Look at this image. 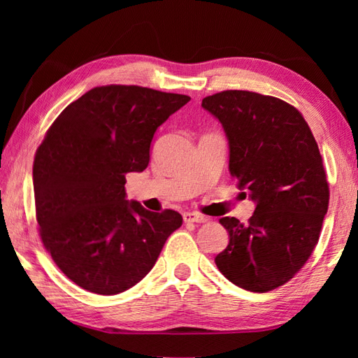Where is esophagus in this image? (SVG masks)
<instances>
[{"label": "esophagus", "instance_id": "34e87169", "mask_svg": "<svg viewBox=\"0 0 358 358\" xmlns=\"http://www.w3.org/2000/svg\"><path fill=\"white\" fill-rule=\"evenodd\" d=\"M186 223H206L208 218L201 214H195V212H186L183 215Z\"/></svg>", "mask_w": 358, "mask_h": 358}]
</instances>
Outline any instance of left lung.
I'll list each match as a JSON object with an SVG mask.
<instances>
[{
    "mask_svg": "<svg viewBox=\"0 0 358 358\" xmlns=\"http://www.w3.org/2000/svg\"><path fill=\"white\" fill-rule=\"evenodd\" d=\"M201 106L222 123L229 172L257 204L246 224L220 218L229 245L215 264L238 287L272 291L305 266L320 237L329 185L318 144L301 113L275 96L224 90Z\"/></svg>",
    "mask_w": 358,
    "mask_h": 358,
    "instance_id": "1",
    "label": "left lung"
}]
</instances>
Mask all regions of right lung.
<instances>
[{
  "mask_svg": "<svg viewBox=\"0 0 358 358\" xmlns=\"http://www.w3.org/2000/svg\"><path fill=\"white\" fill-rule=\"evenodd\" d=\"M191 100L141 86L90 89L49 127L34 159L36 222L45 250L89 292H124L154 268L183 217L126 200V173L149 164L154 134Z\"/></svg>",
  "mask_w": 358,
  "mask_h": 358,
  "instance_id": "add662e5",
  "label": "right lung"
}]
</instances>
